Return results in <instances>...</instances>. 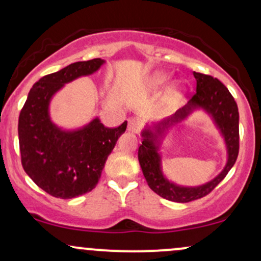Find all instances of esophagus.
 Wrapping results in <instances>:
<instances>
[{"label":"esophagus","instance_id":"1","mask_svg":"<svg viewBox=\"0 0 261 261\" xmlns=\"http://www.w3.org/2000/svg\"><path fill=\"white\" fill-rule=\"evenodd\" d=\"M127 130L133 134H137L140 131V122L135 119H130L127 122Z\"/></svg>","mask_w":261,"mask_h":261}]
</instances>
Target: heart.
<instances>
[{
	"label": "heart",
	"mask_w": 261,
	"mask_h": 261,
	"mask_svg": "<svg viewBox=\"0 0 261 261\" xmlns=\"http://www.w3.org/2000/svg\"><path fill=\"white\" fill-rule=\"evenodd\" d=\"M167 82H168L167 74L161 73V71H157V73H154L153 75L147 80V87H148V89L156 90V89L163 87V85H165ZM178 93H179L178 87H173L172 89H171L170 93H168V95H167L168 101H172V100L176 99L177 96H178Z\"/></svg>",
	"instance_id": "obj_1"
}]
</instances>
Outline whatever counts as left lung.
<instances>
[{"instance_id":"1","label":"left lung","mask_w":261,"mask_h":261,"mask_svg":"<svg viewBox=\"0 0 261 261\" xmlns=\"http://www.w3.org/2000/svg\"><path fill=\"white\" fill-rule=\"evenodd\" d=\"M193 75L197 80V91L190 101L172 116L166 117L152 126H146L141 133L144 139L139 147V162L148 187L162 198L178 203L199 199L211 193L224 179L239 153V111L236 100L227 87L217 78L196 71H193ZM198 108L204 110L220 128L227 146L228 159L223 171L216 179L202 186L186 188L165 178L162 171L159 148L167 131Z\"/></svg>"}]
</instances>
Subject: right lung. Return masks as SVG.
<instances>
[{
	"mask_svg": "<svg viewBox=\"0 0 261 261\" xmlns=\"http://www.w3.org/2000/svg\"><path fill=\"white\" fill-rule=\"evenodd\" d=\"M105 61L76 62L43 76L28 93L18 119L21 161L32 181L56 198L69 199L95 188L108 156L127 122L105 127L99 117L76 130H63L50 120L49 104L67 83L90 75Z\"/></svg>",
	"mask_w": 261,
	"mask_h": 261,
	"instance_id": "add662e5",
	"label": "right lung"
}]
</instances>
